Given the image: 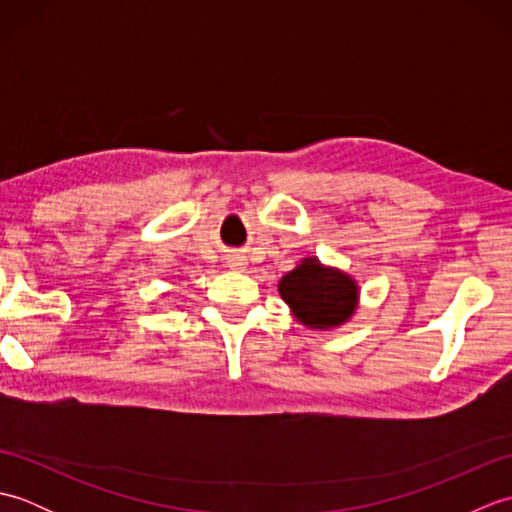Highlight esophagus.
Instances as JSON below:
<instances>
[{"label":"esophagus","mask_w":512,"mask_h":512,"mask_svg":"<svg viewBox=\"0 0 512 512\" xmlns=\"http://www.w3.org/2000/svg\"><path fill=\"white\" fill-rule=\"evenodd\" d=\"M231 268L233 270H242L244 268V259H239V257H235L233 262H231Z\"/></svg>","instance_id":"esophagus-1"}]
</instances>
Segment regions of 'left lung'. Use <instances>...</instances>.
<instances>
[{
    "mask_svg": "<svg viewBox=\"0 0 512 512\" xmlns=\"http://www.w3.org/2000/svg\"><path fill=\"white\" fill-rule=\"evenodd\" d=\"M279 295L295 317L308 328L328 330L352 317L358 288L352 277L336 268H325L319 259L306 257L279 281Z\"/></svg>",
    "mask_w": 512,
    "mask_h": 512,
    "instance_id": "obj_1",
    "label": "left lung"
}]
</instances>
